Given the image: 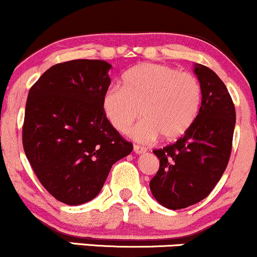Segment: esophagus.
Here are the masks:
<instances>
[{
	"instance_id": "1",
	"label": "esophagus",
	"mask_w": 257,
	"mask_h": 257,
	"mask_svg": "<svg viewBox=\"0 0 257 257\" xmlns=\"http://www.w3.org/2000/svg\"><path fill=\"white\" fill-rule=\"evenodd\" d=\"M147 149L143 148V147L141 146H137V144H135L134 146V152L136 153V154H142V153H146Z\"/></svg>"
}]
</instances>
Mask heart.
<instances>
[{"mask_svg": "<svg viewBox=\"0 0 257 257\" xmlns=\"http://www.w3.org/2000/svg\"><path fill=\"white\" fill-rule=\"evenodd\" d=\"M121 81L122 87L111 86L102 100L105 117L116 131H127L141 111L144 120L132 130L135 140L147 142L161 136L176 141L197 120L201 86L194 75L144 63L126 71Z\"/></svg>", "mask_w": 257, "mask_h": 257, "instance_id": "1", "label": "heart"}]
</instances>
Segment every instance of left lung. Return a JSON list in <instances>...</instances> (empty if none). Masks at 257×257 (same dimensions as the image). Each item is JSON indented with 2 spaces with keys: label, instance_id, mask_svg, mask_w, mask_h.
<instances>
[{
  "label": "left lung",
  "instance_id": "1",
  "mask_svg": "<svg viewBox=\"0 0 257 257\" xmlns=\"http://www.w3.org/2000/svg\"><path fill=\"white\" fill-rule=\"evenodd\" d=\"M201 86V105L193 126L180 140L153 151L160 160L149 187L153 197L171 210L188 207L211 193L232 151L235 109L226 85L205 65L193 66Z\"/></svg>",
  "mask_w": 257,
  "mask_h": 257
}]
</instances>
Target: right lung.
<instances>
[{"label":"right lung","instance_id":"add662e5","mask_svg":"<svg viewBox=\"0 0 257 257\" xmlns=\"http://www.w3.org/2000/svg\"><path fill=\"white\" fill-rule=\"evenodd\" d=\"M110 68L96 59L59 63L29 91L25 155L42 186L68 205L96 198L111 166L134 149L103 111Z\"/></svg>","mask_w":257,"mask_h":257}]
</instances>
